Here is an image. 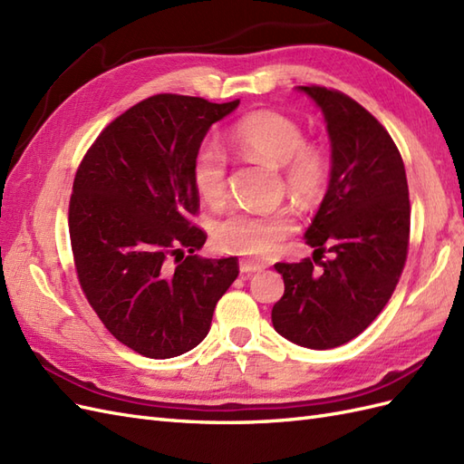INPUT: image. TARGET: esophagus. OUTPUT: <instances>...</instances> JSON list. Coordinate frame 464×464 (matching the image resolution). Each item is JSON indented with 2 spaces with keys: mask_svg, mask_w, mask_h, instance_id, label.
<instances>
[{
  "mask_svg": "<svg viewBox=\"0 0 464 464\" xmlns=\"http://www.w3.org/2000/svg\"><path fill=\"white\" fill-rule=\"evenodd\" d=\"M239 270H241V275H256V272H263L265 266L255 265V263H251V260H241Z\"/></svg>",
  "mask_w": 464,
  "mask_h": 464,
  "instance_id": "esophagus-1",
  "label": "esophagus"
}]
</instances>
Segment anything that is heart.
<instances>
[{
	"instance_id": "obj_1",
	"label": "heart",
	"mask_w": 464,
	"mask_h": 464,
	"mask_svg": "<svg viewBox=\"0 0 464 464\" xmlns=\"http://www.w3.org/2000/svg\"><path fill=\"white\" fill-rule=\"evenodd\" d=\"M304 140L300 125L276 111L248 113L231 130L237 150L248 159L276 166L295 198L314 201L325 189L329 164L322 149ZM192 180L206 201L218 204L223 199L227 189V160L216 145H204L196 152ZM292 227L294 221L286 211H235L218 223L213 237L223 253L265 258L278 251Z\"/></svg>"
}]
</instances>
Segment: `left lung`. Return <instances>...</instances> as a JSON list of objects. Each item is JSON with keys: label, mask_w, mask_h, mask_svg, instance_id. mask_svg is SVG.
Masks as SVG:
<instances>
[{"label": "left lung", "mask_w": 464, "mask_h": 464, "mask_svg": "<svg viewBox=\"0 0 464 464\" xmlns=\"http://www.w3.org/2000/svg\"><path fill=\"white\" fill-rule=\"evenodd\" d=\"M295 90L324 113L331 170L304 235L314 260L275 265L284 295L272 325L295 345L324 351L362 334L388 304L408 256L410 196L394 140L362 105L335 90ZM325 250L329 261L321 260Z\"/></svg>", "instance_id": "8db88e82"}]
</instances>
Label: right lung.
Masks as SVG:
<instances>
[{
    "label": "right lung",
    "mask_w": 464,
    "mask_h": 464,
    "mask_svg": "<svg viewBox=\"0 0 464 464\" xmlns=\"http://www.w3.org/2000/svg\"><path fill=\"white\" fill-rule=\"evenodd\" d=\"M237 108L159 93L105 127L76 172L68 225L80 286L110 334L149 359L198 347L239 275L235 256L194 255L206 233L189 223L196 152Z\"/></svg>",
    "instance_id": "add662e5"
}]
</instances>
